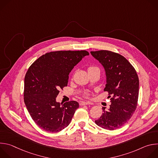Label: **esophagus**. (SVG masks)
<instances>
[{"mask_svg":"<svg viewBox=\"0 0 158 158\" xmlns=\"http://www.w3.org/2000/svg\"><path fill=\"white\" fill-rule=\"evenodd\" d=\"M89 104H92L91 102H81L80 103L81 106H84V105H89Z\"/></svg>","mask_w":158,"mask_h":158,"instance_id":"1","label":"esophagus"}]
</instances>
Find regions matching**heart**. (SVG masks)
I'll use <instances>...</instances> for the list:
<instances>
[{"instance_id": "heart-1", "label": "heart", "mask_w": 158, "mask_h": 158, "mask_svg": "<svg viewBox=\"0 0 158 158\" xmlns=\"http://www.w3.org/2000/svg\"><path fill=\"white\" fill-rule=\"evenodd\" d=\"M96 70H99V69L97 67L91 66V67H89V68H88V73L91 72V71H96Z\"/></svg>"}]
</instances>
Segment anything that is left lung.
<instances>
[{
    "label": "left lung",
    "mask_w": 158,
    "mask_h": 158,
    "mask_svg": "<svg viewBox=\"0 0 158 158\" xmlns=\"http://www.w3.org/2000/svg\"><path fill=\"white\" fill-rule=\"evenodd\" d=\"M91 55L104 67L106 84L104 91L110 98L109 109L105 110L96 124L114 130L125 124L136 109L139 95V79L136 70L123 56L106 50L91 51Z\"/></svg>",
    "instance_id": "left-lung-1"
}]
</instances>
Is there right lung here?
Instances as JSON below:
<instances>
[{"instance_id":"add662e5","label":"right lung","mask_w":158,"mask_h":158,"mask_svg":"<svg viewBox=\"0 0 158 158\" xmlns=\"http://www.w3.org/2000/svg\"><path fill=\"white\" fill-rule=\"evenodd\" d=\"M89 55L86 51L51 52L30 66L24 79V102L32 119L42 129L56 132L71 123L79 103L72 101L62 104L56 98L59 89L67 86L74 66Z\"/></svg>"}]
</instances>
